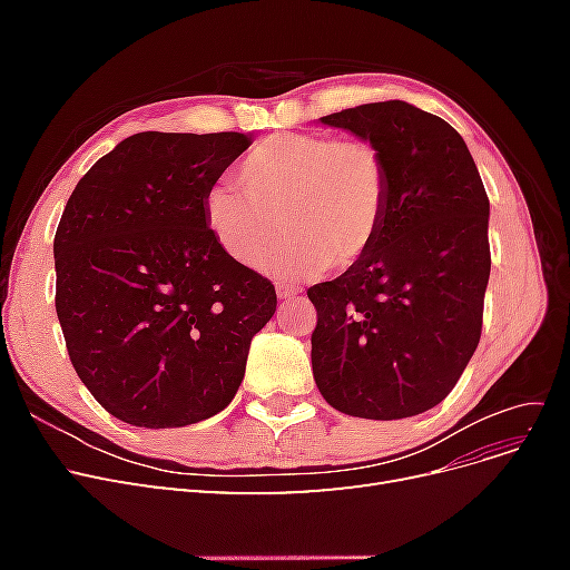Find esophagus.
Segmentation results:
<instances>
[{"mask_svg":"<svg viewBox=\"0 0 570 570\" xmlns=\"http://www.w3.org/2000/svg\"><path fill=\"white\" fill-rule=\"evenodd\" d=\"M302 289L297 285H278V297L281 299H292V297H299Z\"/></svg>","mask_w":570,"mask_h":570,"instance_id":"obj_1","label":"esophagus"}]
</instances>
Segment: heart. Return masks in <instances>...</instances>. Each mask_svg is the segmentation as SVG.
Masks as SVG:
<instances>
[{
  "label": "heart",
  "mask_w": 570,
  "mask_h": 570,
  "mask_svg": "<svg viewBox=\"0 0 570 570\" xmlns=\"http://www.w3.org/2000/svg\"><path fill=\"white\" fill-rule=\"evenodd\" d=\"M237 183L243 194L230 185L206 189L204 223L216 245L247 268L264 266L286 229L293 243L266 265L281 275L347 271L383 235L390 178L381 149L366 140L271 135L247 151Z\"/></svg>",
  "instance_id": "b5f03b06"
}]
</instances>
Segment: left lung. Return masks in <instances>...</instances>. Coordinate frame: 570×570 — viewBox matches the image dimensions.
Here are the masks:
<instances>
[{"instance_id": "1", "label": "left lung", "mask_w": 570, "mask_h": 570, "mask_svg": "<svg viewBox=\"0 0 570 570\" xmlns=\"http://www.w3.org/2000/svg\"><path fill=\"white\" fill-rule=\"evenodd\" d=\"M381 149V239L340 278L308 287L314 381L347 416L409 419L450 394L480 342L490 199L463 137L400 99L318 118Z\"/></svg>"}]
</instances>
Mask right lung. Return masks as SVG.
<instances>
[{"label": "right lung", "mask_w": 570, "mask_h": 570, "mask_svg": "<svg viewBox=\"0 0 570 570\" xmlns=\"http://www.w3.org/2000/svg\"><path fill=\"white\" fill-rule=\"evenodd\" d=\"M249 145L245 132H137L66 202L57 316L82 385L118 421L199 423L243 383L278 297L216 245L204 195Z\"/></svg>", "instance_id": "1"}]
</instances>
